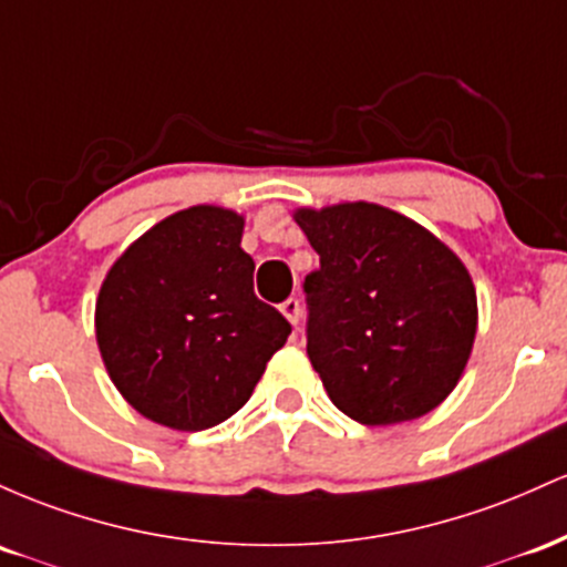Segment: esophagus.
<instances>
[{"instance_id": "obj_1", "label": "esophagus", "mask_w": 567, "mask_h": 567, "mask_svg": "<svg viewBox=\"0 0 567 567\" xmlns=\"http://www.w3.org/2000/svg\"><path fill=\"white\" fill-rule=\"evenodd\" d=\"M281 313L289 318V323L291 327L297 329V323H300V318H302V305H300V300H297V297H289V300H286L284 305H281Z\"/></svg>"}]
</instances>
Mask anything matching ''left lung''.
<instances>
[{"instance_id":"left-lung-1","label":"left lung","mask_w":567,"mask_h":567,"mask_svg":"<svg viewBox=\"0 0 567 567\" xmlns=\"http://www.w3.org/2000/svg\"><path fill=\"white\" fill-rule=\"evenodd\" d=\"M321 267L305 278L308 355L340 412L415 421L453 393L476 337V289L434 233L378 203L297 208Z\"/></svg>"}]
</instances>
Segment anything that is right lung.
<instances>
[{
  "instance_id": "add662e5",
  "label": "right lung",
  "mask_w": 567,
  "mask_h": 567,
  "mask_svg": "<svg viewBox=\"0 0 567 567\" xmlns=\"http://www.w3.org/2000/svg\"><path fill=\"white\" fill-rule=\"evenodd\" d=\"M244 216L189 206L117 257L95 300V342L114 388L174 431L219 425L249 402L291 327L254 295Z\"/></svg>"
}]
</instances>
